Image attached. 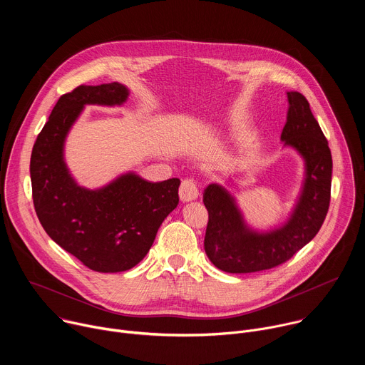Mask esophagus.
Returning <instances> with one entry per match:
<instances>
[{"mask_svg": "<svg viewBox=\"0 0 365 365\" xmlns=\"http://www.w3.org/2000/svg\"><path fill=\"white\" fill-rule=\"evenodd\" d=\"M179 195L183 202L195 200L199 196V190L196 186V182L193 179H185L182 180V185L179 187Z\"/></svg>", "mask_w": 365, "mask_h": 365, "instance_id": "esophagus-1", "label": "esophagus"}]
</instances>
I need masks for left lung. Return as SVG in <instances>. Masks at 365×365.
Segmentation results:
<instances>
[{"instance_id":"left-lung-1","label":"left lung","mask_w":365,"mask_h":365,"mask_svg":"<svg viewBox=\"0 0 365 365\" xmlns=\"http://www.w3.org/2000/svg\"><path fill=\"white\" fill-rule=\"evenodd\" d=\"M287 118L280 140L304 162V178L289 218L269 231L251 228L235 197L221 185L211 183L203 190V203L210 214L205 252L211 263L227 273H254L273 269L289 258L321 230L331 200L332 155L307 99L287 92Z\"/></svg>"}]
</instances>
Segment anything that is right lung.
Masks as SVG:
<instances>
[{
    "instance_id": "obj_1",
    "label": "right lung",
    "mask_w": 365,
    "mask_h": 365,
    "mask_svg": "<svg viewBox=\"0 0 365 365\" xmlns=\"http://www.w3.org/2000/svg\"><path fill=\"white\" fill-rule=\"evenodd\" d=\"M127 86L81 85L59 98L30 160L34 210L47 235L88 269L118 273L137 266L179 203L180 180L148 182L127 172L98 189L79 186L65 162L66 137L85 106H123Z\"/></svg>"
}]
</instances>
